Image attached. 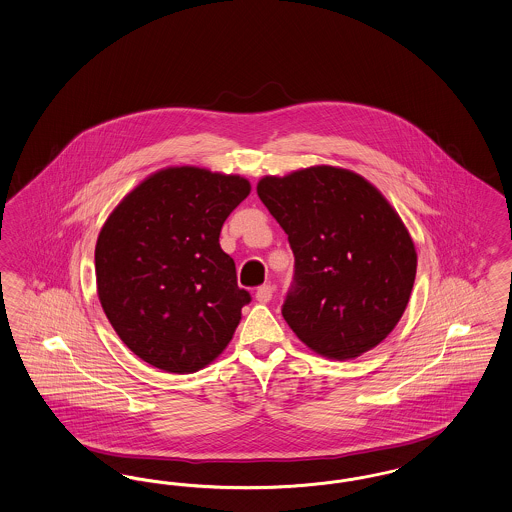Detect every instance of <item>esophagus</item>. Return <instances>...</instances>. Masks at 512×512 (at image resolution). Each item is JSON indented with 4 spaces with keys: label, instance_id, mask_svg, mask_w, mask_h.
<instances>
[{
    "label": "esophagus",
    "instance_id": "34e87169",
    "mask_svg": "<svg viewBox=\"0 0 512 512\" xmlns=\"http://www.w3.org/2000/svg\"><path fill=\"white\" fill-rule=\"evenodd\" d=\"M255 299L259 301V303H268L270 299H272V286L270 284H265V286L259 287L257 289V293H255Z\"/></svg>",
    "mask_w": 512,
    "mask_h": 512
}]
</instances>
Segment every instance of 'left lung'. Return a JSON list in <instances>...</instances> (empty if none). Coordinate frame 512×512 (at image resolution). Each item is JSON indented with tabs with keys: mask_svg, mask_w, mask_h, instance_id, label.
Segmentation results:
<instances>
[{
	"mask_svg": "<svg viewBox=\"0 0 512 512\" xmlns=\"http://www.w3.org/2000/svg\"><path fill=\"white\" fill-rule=\"evenodd\" d=\"M257 194L295 257L282 316L314 352L347 360L402 318L417 253L383 194L360 175L318 165L265 177Z\"/></svg>",
	"mask_w": 512,
	"mask_h": 512,
	"instance_id": "left-lung-1",
	"label": "left lung"
}]
</instances>
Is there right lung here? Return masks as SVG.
I'll return each mask as SVG.
<instances>
[{
    "label": "right lung",
    "instance_id": "add662e5",
    "mask_svg": "<svg viewBox=\"0 0 512 512\" xmlns=\"http://www.w3.org/2000/svg\"><path fill=\"white\" fill-rule=\"evenodd\" d=\"M251 186L238 175L169 167L123 198L95 247L106 318L141 360L167 373L213 362L251 301L219 244Z\"/></svg>",
    "mask_w": 512,
    "mask_h": 512
}]
</instances>
